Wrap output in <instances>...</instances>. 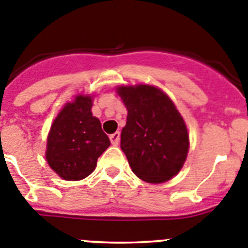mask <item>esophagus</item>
<instances>
[{
  "label": "esophagus",
  "mask_w": 248,
  "mask_h": 248,
  "mask_svg": "<svg viewBox=\"0 0 248 248\" xmlns=\"http://www.w3.org/2000/svg\"><path fill=\"white\" fill-rule=\"evenodd\" d=\"M119 140H120V133L119 132H115L114 134L110 135V141H111V144L113 145L119 144Z\"/></svg>",
  "instance_id": "34e87169"
}]
</instances>
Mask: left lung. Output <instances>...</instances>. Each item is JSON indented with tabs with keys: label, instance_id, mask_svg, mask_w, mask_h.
Returning a JSON list of instances; mask_svg holds the SVG:
<instances>
[{
	"label": "left lung",
	"instance_id": "1",
	"mask_svg": "<svg viewBox=\"0 0 248 248\" xmlns=\"http://www.w3.org/2000/svg\"><path fill=\"white\" fill-rule=\"evenodd\" d=\"M128 109L120 148L138 178L163 183L178 174L189 149L186 123L166 93L152 85L119 86Z\"/></svg>",
	"mask_w": 248,
	"mask_h": 248
}]
</instances>
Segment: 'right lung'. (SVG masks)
<instances>
[{
  "label": "right lung",
  "instance_id": "obj_1",
  "mask_svg": "<svg viewBox=\"0 0 248 248\" xmlns=\"http://www.w3.org/2000/svg\"><path fill=\"white\" fill-rule=\"evenodd\" d=\"M92 107L90 95H76L65 104L48 133L46 160L65 181H80L92 174L98 158L110 145Z\"/></svg>",
  "mask_w": 248,
  "mask_h": 248
}]
</instances>
